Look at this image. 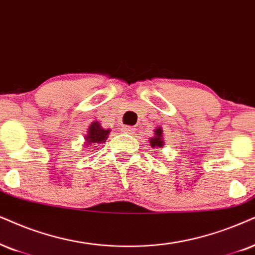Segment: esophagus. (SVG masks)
<instances>
[{"instance_id":"obj_1","label":"esophagus","mask_w":255,"mask_h":255,"mask_svg":"<svg viewBox=\"0 0 255 255\" xmlns=\"http://www.w3.org/2000/svg\"><path fill=\"white\" fill-rule=\"evenodd\" d=\"M121 130L124 131V133H133L134 128L130 127V126H122Z\"/></svg>"}]
</instances>
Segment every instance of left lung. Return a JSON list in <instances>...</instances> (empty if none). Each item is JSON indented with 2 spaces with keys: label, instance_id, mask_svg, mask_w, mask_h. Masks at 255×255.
Masks as SVG:
<instances>
[{
  "label": "left lung",
  "instance_id": "obj_1",
  "mask_svg": "<svg viewBox=\"0 0 255 255\" xmlns=\"http://www.w3.org/2000/svg\"><path fill=\"white\" fill-rule=\"evenodd\" d=\"M151 147H162L163 146V140H162V129L157 128L155 130V136L151 137L149 140Z\"/></svg>",
  "mask_w": 255,
  "mask_h": 255
}]
</instances>
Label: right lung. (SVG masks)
Masks as SVG:
<instances>
[{"label": "right lung", "mask_w": 255, "mask_h": 255, "mask_svg": "<svg viewBox=\"0 0 255 255\" xmlns=\"http://www.w3.org/2000/svg\"><path fill=\"white\" fill-rule=\"evenodd\" d=\"M109 131H111L109 129L106 130L104 128H101V126H100L98 122H93L88 129V134H87L86 136L87 144L106 142Z\"/></svg>", "instance_id": "add662e5"}]
</instances>
